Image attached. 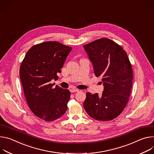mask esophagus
I'll list each match as a JSON object with an SVG mask.
<instances>
[{
    "label": "esophagus",
    "instance_id": "obj_1",
    "mask_svg": "<svg viewBox=\"0 0 154 154\" xmlns=\"http://www.w3.org/2000/svg\"><path fill=\"white\" fill-rule=\"evenodd\" d=\"M79 90L78 89H75V88H72L70 89V91L71 92H78Z\"/></svg>",
    "mask_w": 154,
    "mask_h": 154
}]
</instances>
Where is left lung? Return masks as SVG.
I'll list each match as a JSON object with an SVG mask.
<instances>
[{
  "instance_id": "8db88e82",
  "label": "left lung",
  "mask_w": 154,
  "mask_h": 154,
  "mask_svg": "<svg viewBox=\"0 0 154 154\" xmlns=\"http://www.w3.org/2000/svg\"><path fill=\"white\" fill-rule=\"evenodd\" d=\"M92 63L95 75L102 77V95L86 93L84 108L90 117L108 121L125 108L131 93L133 70L123 48L114 41L102 38L83 46Z\"/></svg>"
}]
</instances>
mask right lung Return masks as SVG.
I'll return each instance as SVG.
<instances>
[{"label":"right lung","instance_id":"1","mask_svg":"<svg viewBox=\"0 0 154 154\" xmlns=\"http://www.w3.org/2000/svg\"><path fill=\"white\" fill-rule=\"evenodd\" d=\"M72 48L57 42H46L28 50L20 66V75L28 106L36 116L46 121L60 117L67 110L70 97L69 90L53 88L52 79L57 73Z\"/></svg>","mask_w":154,"mask_h":154}]
</instances>
